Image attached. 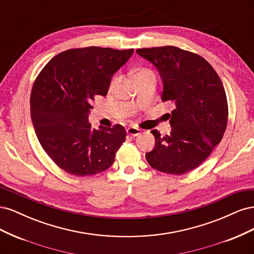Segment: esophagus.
<instances>
[{
  "label": "esophagus",
  "mask_w": 254,
  "mask_h": 254,
  "mask_svg": "<svg viewBox=\"0 0 254 254\" xmlns=\"http://www.w3.org/2000/svg\"><path fill=\"white\" fill-rule=\"evenodd\" d=\"M127 133L131 136H136L141 133V129L135 128V127H128L127 128Z\"/></svg>",
  "instance_id": "obj_1"
}]
</instances>
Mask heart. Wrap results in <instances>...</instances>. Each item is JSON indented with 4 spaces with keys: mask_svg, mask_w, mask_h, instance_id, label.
Returning <instances> with one entry per match:
<instances>
[{
    "mask_svg": "<svg viewBox=\"0 0 254 254\" xmlns=\"http://www.w3.org/2000/svg\"><path fill=\"white\" fill-rule=\"evenodd\" d=\"M149 77H156L155 76V73H153L151 70H149V68H146V67H143V68H140V70H137L136 73L134 74V80L137 82L139 80H142V79H146V78H149ZM120 81V78L118 77H114L111 82H110V87L109 89L110 90H113L115 87H117V84L119 83Z\"/></svg>",
    "mask_w": 254,
    "mask_h": 254,
    "instance_id": "obj_1",
    "label": "heart"
}]
</instances>
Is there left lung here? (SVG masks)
<instances>
[{
    "instance_id": "obj_1",
    "label": "left lung",
    "mask_w": 254,
    "mask_h": 254,
    "mask_svg": "<svg viewBox=\"0 0 254 254\" xmlns=\"http://www.w3.org/2000/svg\"><path fill=\"white\" fill-rule=\"evenodd\" d=\"M136 53L158 68L163 82L161 99L175 105L171 133L161 136L151 130L155 148L146 160L166 174L193 171L211 155L227 128L228 102L219 76L201 56L172 45Z\"/></svg>"
}]
</instances>
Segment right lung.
Here are the masks:
<instances>
[{"instance_id":"add662e5","label":"right lung","mask_w":254,"mask_h":254,"mask_svg":"<svg viewBox=\"0 0 254 254\" xmlns=\"http://www.w3.org/2000/svg\"><path fill=\"white\" fill-rule=\"evenodd\" d=\"M133 49L90 47L58 54L37 76L30 94V117L42 148L61 170L92 176L113 164L126 139L122 125L92 129V102L108 92L113 74Z\"/></svg>"}]
</instances>
